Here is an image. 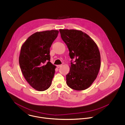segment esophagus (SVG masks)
<instances>
[{
    "label": "esophagus",
    "instance_id": "34e87169",
    "mask_svg": "<svg viewBox=\"0 0 125 125\" xmlns=\"http://www.w3.org/2000/svg\"><path fill=\"white\" fill-rule=\"evenodd\" d=\"M62 66V65H57V68H59L61 67Z\"/></svg>",
    "mask_w": 125,
    "mask_h": 125
}]
</instances>
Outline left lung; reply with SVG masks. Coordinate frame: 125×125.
<instances>
[{"instance_id": "8db88e82", "label": "left lung", "mask_w": 125, "mask_h": 125, "mask_svg": "<svg viewBox=\"0 0 125 125\" xmlns=\"http://www.w3.org/2000/svg\"><path fill=\"white\" fill-rule=\"evenodd\" d=\"M59 31L72 59L70 72L66 75L67 85L76 90L87 89L96 79L101 67L98 47L89 36L81 31L60 29Z\"/></svg>"}]
</instances>
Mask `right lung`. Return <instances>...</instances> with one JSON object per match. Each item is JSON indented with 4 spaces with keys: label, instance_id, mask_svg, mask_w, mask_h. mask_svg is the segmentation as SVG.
Wrapping results in <instances>:
<instances>
[{
    "label": "right lung",
    "instance_id": "obj_1",
    "mask_svg": "<svg viewBox=\"0 0 125 125\" xmlns=\"http://www.w3.org/2000/svg\"><path fill=\"white\" fill-rule=\"evenodd\" d=\"M59 33L52 30L38 32L30 36L22 45L19 64L27 82L40 91L49 89L56 66L50 61V48Z\"/></svg>",
    "mask_w": 125,
    "mask_h": 125
}]
</instances>
